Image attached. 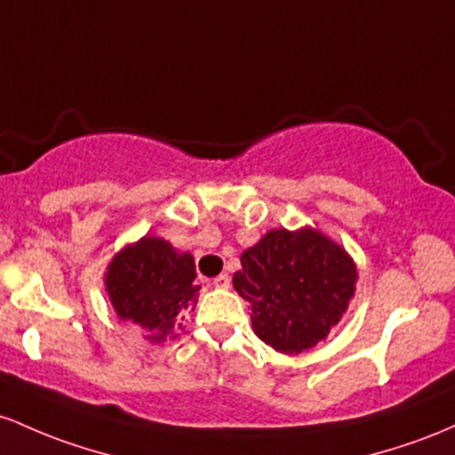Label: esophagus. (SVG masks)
<instances>
[{"label": "esophagus", "mask_w": 455, "mask_h": 455, "mask_svg": "<svg viewBox=\"0 0 455 455\" xmlns=\"http://www.w3.org/2000/svg\"><path fill=\"white\" fill-rule=\"evenodd\" d=\"M214 288H221V290H228L229 288V283H232V282H229V277H228V275L226 273H223V275H219V277H214Z\"/></svg>", "instance_id": "esophagus-1"}]
</instances>
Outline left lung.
Here are the masks:
<instances>
[{"mask_svg": "<svg viewBox=\"0 0 455 455\" xmlns=\"http://www.w3.org/2000/svg\"><path fill=\"white\" fill-rule=\"evenodd\" d=\"M234 290L251 303L253 333L282 355L326 339L348 309L356 285L350 253L315 228H279L241 255Z\"/></svg>", "mask_w": 455, "mask_h": 455, "instance_id": "left-lung-1", "label": "left lung"}]
</instances>
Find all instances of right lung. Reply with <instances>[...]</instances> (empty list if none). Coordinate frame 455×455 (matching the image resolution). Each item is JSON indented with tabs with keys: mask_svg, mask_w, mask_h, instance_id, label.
I'll list each match as a JSON object with an SVG mask.
<instances>
[{
	"mask_svg": "<svg viewBox=\"0 0 455 455\" xmlns=\"http://www.w3.org/2000/svg\"><path fill=\"white\" fill-rule=\"evenodd\" d=\"M196 259L170 241L146 234L107 264L105 292L117 318L144 329L148 341L176 339L187 311L197 305Z\"/></svg>",
	"mask_w": 455,
	"mask_h": 455,
	"instance_id": "1",
	"label": "right lung"
}]
</instances>
